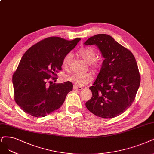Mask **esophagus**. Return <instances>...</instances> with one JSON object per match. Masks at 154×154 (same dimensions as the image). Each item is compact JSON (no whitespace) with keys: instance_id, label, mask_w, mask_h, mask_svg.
<instances>
[{"instance_id":"34e87169","label":"esophagus","mask_w":154,"mask_h":154,"mask_svg":"<svg viewBox=\"0 0 154 154\" xmlns=\"http://www.w3.org/2000/svg\"><path fill=\"white\" fill-rule=\"evenodd\" d=\"M73 89L74 90H82V87H79V86H76L74 85L73 86Z\"/></svg>"}]
</instances>
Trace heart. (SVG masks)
<instances>
[{"label": "heart", "mask_w": 154, "mask_h": 154, "mask_svg": "<svg viewBox=\"0 0 154 154\" xmlns=\"http://www.w3.org/2000/svg\"><path fill=\"white\" fill-rule=\"evenodd\" d=\"M78 54L86 60L93 69H96L99 65V61L95 58L96 51L90 47L83 48L78 51ZM72 60L71 53H67L63 57L62 60V67L63 68H68ZM93 76L90 73H72L65 75L66 81L72 82L76 86H84L93 81Z\"/></svg>", "instance_id": "obj_1"}]
</instances>
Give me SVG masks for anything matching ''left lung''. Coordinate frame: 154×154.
Returning <instances> with one entry per match:
<instances>
[{
    "label": "left lung",
    "instance_id": "1",
    "mask_svg": "<svg viewBox=\"0 0 154 154\" xmlns=\"http://www.w3.org/2000/svg\"><path fill=\"white\" fill-rule=\"evenodd\" d=\"M84 45L98 46L104 60L89 89L87 109L101 118L116 117L132 105L140 85V75L133 53L106 34L89 38Z\"/></svg>",
    "mask_w": 154,
    "mask_h": 154
}]
</instances>
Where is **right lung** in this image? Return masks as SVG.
Here are the masks:
<instances>
[{
  "instance_id": "obj_1",
  "label": "right lung",
  "mask_w": 154,
  "mask_h": 154,
  "mask_svg": "<svg viewBox=\"0 0 154 154\" xmlns=\"http://www.w3.org/2000/svg\"><path fill=\"white\" fill-rule=\"evenodd\" d=\"M80 38L67 41L58 37L42 40L28 49L13 76L14 100L25 113L38 117L58 110L72 90L70 82L48 84L56 80L62 60L76 46ZM51 82V81H50Z\"/></svg>"
}]
</instances>
